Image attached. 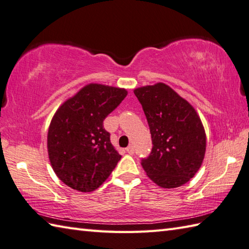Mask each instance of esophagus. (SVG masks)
<instances>
[{"label":"esophagus","mask_w":249,"mask_h":249,"mask_svg":"<svg viewBox=\"0 0 249 249\" xmlns=\"http://www.w3.org/2000/svg\"><path fill=\"white\" fill-rule=\"evenodd\" d=\"M125 151H126V153H128L129 155H133L134 154V148H133V146H128V147H126V148H125Z\"/></svg>","instance_id":"esophagus-1"}]
</instances>
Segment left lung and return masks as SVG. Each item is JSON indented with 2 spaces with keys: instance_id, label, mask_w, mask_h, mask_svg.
<instances>
[{
  "instance_id": "1",
  "label": "left lung",
  "mask_w": 249,
  "mask_h": 249,
  "mask_svg": "<svg viewBox=\"0 0 249 249\" xmlns=\"http://www.w3.org/2000/svg\"><path fill=\"white\" fill-rule=\"evenodd\" d=\"M134 94L149 125L153 148L142 166L162 188H176L195 176L204 159L206 135L192 105L163 83L145 86Z\"/></svg>"
}]
</instances>
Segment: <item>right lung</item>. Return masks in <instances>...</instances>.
I'll return each instance as SVG.
<instances>
[{"label": "right lung", "mask_w": 249, "mask_h": 249, "mask_svg": "<svg viewBox=\"0 0 249 249\" xmlns=\"http://www.w3.org/2000/svg\"><path fill=\"white\" fill-rule=\"evenodd\" d=\"M126 94L123 88L89 84L55 111L48 129V156L55 175L72 189H98L117 165L121 156L103 121Z\"/></svg>", "instance_id": "add662e5"}]
</instances>
